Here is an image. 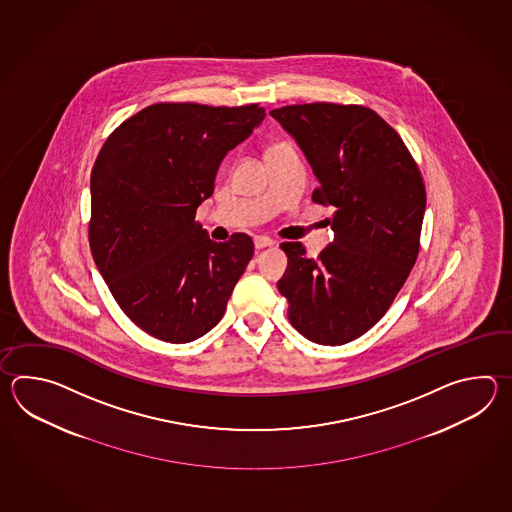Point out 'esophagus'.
<instances>
[{
  "mask_svg": "<svg viewBox=\"0 0 512 512\" xmlns=\"http://www.w3.org/2000/svg\"><path fill=\"white\" fill-rule=\"evenodd\" d=\"M274 245V241L271 238H267V236H256L254 238V247L261 251V249H265V247H272Z\"/></svg>",
  "mask_w": 512,
  "mask_h": 512,
  "instance_id": "esophagus-1",
  "label": "esophagus"
}]
</instances>
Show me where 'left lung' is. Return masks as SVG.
Wrapping results in <instances>:
<instances>
[{"instance_id":"8db88e82","label":"left lung","mask_w":512,"mask_h":512,"mask_svg":"<svg viewBox=\"0 0 512 512\" xmlns=\"http://www.w3.org/2000/svg\"><path fill=\"white\" fill-rule=\"evenodd\" d=\"M320 186L313 201L337 207L335 232L318 258L302 243H282L278 282L298 333L340 346L381 320L419 252L426 190L399 133L373 109L329 102L272 109Z\"/></svg>"}]
</instances>
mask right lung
Instances as JSON below:
<instances>
[{
	"label": "right lung",
	"mask_w": 512,
	"mask_h": 512,
	"mask_svg": "<svg viewBox=\"0 0 512 512\" xmlns=\"http://www.w3.org/2000/svg\"><path fill=\"white\" fill-rule=\"evenodd\" d=\"M265 119L258 104H153L124 120L91 172L89 245L120 309L148 335L185 344L225 315L254 254L247 234L208 238L196 210L219 164Z\"/></svg>",
	"instance_id": "add662e5"
}]
</instances>
